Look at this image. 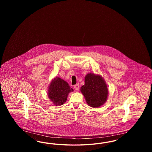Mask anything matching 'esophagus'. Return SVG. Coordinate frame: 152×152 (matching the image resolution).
Masks as SVG:
<instances>
[{"instance_id": "34e87169", "label": "esophagus", "mask_w": 152, "mask_h": 152, "mask_svg": "<svg viewBox=\"0 0 152 152\" xmlns=\"http://www.w3.org/2000/svg\"><path fill=\"white\" fill-rule=\"evenodd\" d=\"M74 88H75V89L76 91H78L80 88L79 84H77L75 85V86H74Z\"/></svg>"}]
</instances>
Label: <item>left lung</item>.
Returning a JSON list of instances; mask_svg holds the SVG:
<instances>
[{
    "label": "left lung",
    "instance_id": "8db88e82",
    "mask_svg": "<svg viewBox=\"0 0 152 152\" xmlns=\"http://www.w3.org/2000/svg\"><path fill=\"white\" fill-rule=\"evenodd\" d=\"M80 90L91 107H99L107 99L108 88L100 76L88 74L85 77V84L81 87Z\"/></svg>",
    "mask_w": 152,
    "mask_h": 152
}]
</instances>
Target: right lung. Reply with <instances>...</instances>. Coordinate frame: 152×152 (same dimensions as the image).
Returning a JSON list of instances; mask_svg holds the SVG:
<instances>
[{
	"label": "right lung",
	"mask_w": 152,
	"mask_h": 152,
	"mask_svg": "<svg viewBox=\"0 0 152 152\" xmlns=\"http://www.w3.org/2000/svg\"><path fill=\"white\" fill-rule=\"evenodd\" d=\"M72 91L66 81L56 77L50 85L48 95L55 105H61L66 100L68 94Z\"/></svg>",
	"instance_id": "1"
}]
</instances>
